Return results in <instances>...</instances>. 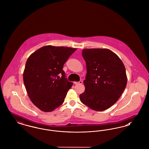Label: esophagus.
Segmentation results:
<instances>
[{
  "mask_svg": "<svg viewBox=\"0 0 149 149\" xmlns=\"http://www.w3.org/2000/svg\"><path fill=\"white\" fill-rule=\"evenodd\" d=\"M74 83L75 84H81L83 83V81H82V80H80V81H74Z\"/></svg>",
  "mask_w": 149,
  "mask_h": 149,
  "instance_id": "esophagus-1",
  "label": "esophagus"
}]
</instances>
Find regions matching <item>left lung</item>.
Listing matches in <instances>:
<instances>
[{
    "instance_id": "8db88e82",
    "label": "left lung",
    "mask_w": 149,
    "mask_h": 149,
    "mask_svg": "<svg viewBox=\"0 0 149 149\" xmlns=\"http://www.w3.org/2000/svg\"><path fill=\"white\" fill-rule=\"evenodd\" d=\"M82 56L87 72L80 100L93 110H106L116 103L126 88L125 65L119 57L107 49H84Z\"/></svg>"
}]
</instances>
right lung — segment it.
<instances>
[{
  "label": "right lung",
  "instance_id": "add662e5",
  "mask_svg": "<svg viewBox=\"0 0 149 149\" xmlns=\"http://www.w3.org/2000/svg\"><path fill=\"white\" fill-rule=\"evenodd\" d=\"M77 49L47 45L29 56L23 81L29 98L41 111L52 112L64 103L73 84L65 77L64 64ZM58 74H61L60 78Z\"/></svg>",
  "mask_w": 149,
  "mask_h": 149
}]
</instances>
